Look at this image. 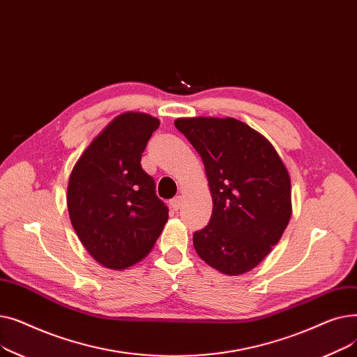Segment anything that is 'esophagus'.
I'll list each match as a JSON object with an SVG mask.
<instances>
[{"mask_svg": "<svg viewBox=\"0 0 357 357\" xmlns=\"http://www.w3.org/2000/svg\"><path fill=\"white\" fill-rule=\"evenodd\" d=\"M181 204H182V197H181V195H178V197H175V198L171 199V205H172L174 210H179Z\"/></svg>", "mask_w": 357, "mask_h": 357, "instance_id": "1", "label": "esophagus"}]
</instances>
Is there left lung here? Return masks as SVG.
I'll return each instance as SVG.
<instances>
[{
	"mask_svg": "<svg viewBox=\"0 0 357 357\" xmlns=\"http://www.w3.org/2000/svg\"><path fill=\"white\" fill-rule=\"evenodd\" d=\"M175 127L199 153L213 214L194 248L226 275L256 268L282 237L292 213L291 179L273 146L236 119H178Z\"/></svg>",
	"mask_w": 357,
	"mask_h": 357,
	"instance_id": "8db88e82",
	"label": "left lung"
}]
</instances>
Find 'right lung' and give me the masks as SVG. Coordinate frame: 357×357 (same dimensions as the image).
I'll use <instances>...</instances> for the list:
<instances>
[{"mask_svg": "<svg viewBox=\"0 0 357 357\" xmlns=\"http://www.w3.org/2000/svg\"><path fill=\"white\" fill-rule=\"evenodd\" d=\"M159 124L143 112H124L92 140L72 169L70 222L89 255L108 269L140 261L167 221L169 208L140 163Z\"/></svg>", "mask_w": 357, "mask_h": 357, "instance_id": "1", "label": "right lung"}]
</instances>
